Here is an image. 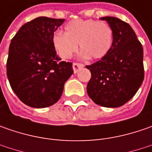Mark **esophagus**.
I'll return each mask as SVG.
<instances>
[{
  "label": "esophagus",
  "mask_w": 152,
  "mask_h": 152,
  "mask_svg": "<svg viewBox=\"0 0 152 152\" xmlns=\"http://www.w3.org/2000/svg\"><path fill=\"white\" fill-rule=\"evenodd\" d=\"M84 67V64H82V63H79V62H74L73 64V72L74 73H78L79 70L81 69V68H83Z\"/></svg>",
  "instance_id": "esophagus-1"
}]
</instances>
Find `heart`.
<instances>
[{
    "label": "heart",
    "instance_id": "b5f03b06",
    "mask_svg": "<svg viewBox=\"0 0 152 152\" xmlns=\"http://www.w3.org/2000/svg\"><path fill=\"white\" fill-rule=\"evenodd\" d=\"M65 33L56 32L52 45L62 59L70 58L79 46L83 58L102 59L107 55L113 44V29L104 21L74 19L64 27Z\"/></svg>",
    "mask_w": 152,
    "mask_h": 152
}]
</instances>
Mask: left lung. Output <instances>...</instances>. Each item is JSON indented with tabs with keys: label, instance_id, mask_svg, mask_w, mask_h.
<instances>
[{
	"label": "left lung",
	"instance_id": "left-lung-1",
	"mask_svg": "<svg viewBox=\"0 0 152 152\" xmlns=\"http://www.w3.org/2000/svg\"><path fill=\"white\" fill-rule=\"evenodd\" d=\"M113 29V44L106 56L88 65L87 93L97 105L118 107L140 87L144 79L143 47L131 26L114 17L102 18Z\"/></svg>",
	"mask_w": 152,
	"mask_h": 152
}]
</instances>
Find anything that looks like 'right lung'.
Segmentation results:
<instances>
[{
  "label": "right lung",
  "mask_w": 152,
  "mask_h": 152,
  "mask_svg": "<svg viewBox=\"0 0 152 152\" xmlns=\"http://www.w3.org/2000/svg\"><path fill=\"white\" fill-rule=\"evenodd\" d=\"M63 22L39 17L23 24L12 39L7 75L12 91L28 107H47L58 102L73 73V63L61 61L52 45L54 32Z\"/></svg>",
  "instance_id": "right-lung-1"
}]
</instances>
